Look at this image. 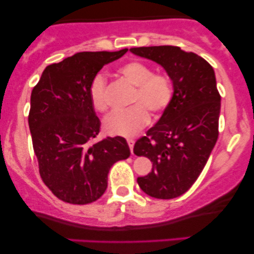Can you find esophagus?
Segmentation results:
<instances>
[{
    "mask_svg": "<svg viewBox=\"0 0 254 254\" xmlns=\"http://www.w3.org/2000/svg\"><path fill=\"white\" fill-rule=\"evenodd\" d=\"M127 144H129V148H130L131 153H132V150H133V144H135V141H133V139H127Z\"/></svg>",
    "mask_w": 254,
    "mask_h": 254,
    "instance_id": "obj_1",
    "label": "esophagus"
}]
</instances>
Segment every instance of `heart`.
I'll list each match as a JSON object with an SVG mask.
<instances>
[{
  "instance_id": "b5f03b06",
  "label": "heart",
  "mask_w": 254,
  "mask_h": 254,
  "mask_svg": "<svg viewBox=\"0 0 254 254\" xmlns=\"http://www.w3.org/2000/svg\"><path fill=\"white\" fill-rule=\"evenodd\" d=\"M118 74L131 86H135L130 99L133 105L127 110L110 113L104 121V129L110 135L130 137L148 123L147 111L154 117L164 112L171 103L173 88L167 75L153 74L151 66L138 61L121 65ZM89 98L95 110L100 112L107 110L106 80L101 74L90 82Z\"/></svg>"
}]
</instances>
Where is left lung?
<instances>
[{"label": "left lung", "mask_w": 254, "mask_h": 254, "mask_svg": "<svg viewBox=\"0 0 254 254\" xmlns=\"http://www.w3.org/2000/svg\"><path fill=\"white\" fill-rule=\"evenodd\" d=\"M130 51L162 66L173 95L161 118L135 143L133 153L153 162L138 177L141 190L159 199L182 196L202 173L218 137L221 97L212 66L178 46L132 48Z\"/></svg>", "instance_id": "8db88e82"}]
</instances>
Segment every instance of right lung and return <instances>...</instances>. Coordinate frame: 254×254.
<instances>
[{"mask_svg": "<svg viewBox=\"0 0 254 254\" xmlns=\"http://www.w3.org/2000/svg\"><path fill=\"white\" fill-rule=\"evenodd\" d=\"M127 51L78 52L46 66L32 90L28 125L39 173L63 202H95L106 191L110 168L130 156L121 136L93 143L100 121L89 98L93 78Z\"/></svg>", "mask_w": 254, "mask_h": 254, "instance_id": "obj_1", "label": "right lung"}]
</instances>
